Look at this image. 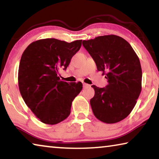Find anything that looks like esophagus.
I'll return each instance as SVG.
<instances>
[{
  "label": "esophagus",
  "mask_w": 159,
  "mask_h": 159,
  "mask_svg": "<svg viewBox=\"0 0 159 159\" xmlns=\"http://www.w3.org/2000/svg\"><path fill=\"white\" fill-rule=\"evenodd\" d=\"M83 88H87V87H89L90 85L87 84V83H83Z\"/></svg>",
  "instance_id": "obj_1"
}]
</instances>
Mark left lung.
Instances as JSON below:
<instances>
[{"mask_svg":"<svg viewBox=\"0 0 159 159\" xmlns=\"http://www.w3.org/2000/svg\"><path fill=\"white\" fill-rule=\"evenodd\" d=\"M99 71L106 74L105 88L92 85L95 96L90 105L95 116L106 123L124 119L135 106L142 90V68L128 41L116 35L83 41Z\"/></svg>","mask_w":159,"mask_h":159,"instance_id":"obj_1","label":"left lung"}]
</instances>
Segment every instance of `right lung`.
<instances>
[{
	"label": "right lung",
	"mask_w": 159,
	"mask_h": 159,
	"mask_svg": "<svg viewBox=\"0 0 159 159\" xmlns=\"http://www.w3.org/2000/svg\"><path fill=\"white\" fill-rule=\"evenodd\" d=\"M82 40L71 43L55 39L34 41L21 55L18 85L24 101L41 122L60 123L71 113V103L83 88L79 83H66L58 76L80 50Z\"/></svg>",
	"instance_id": "right-lung-1"
}]
</instances>
